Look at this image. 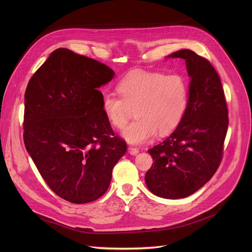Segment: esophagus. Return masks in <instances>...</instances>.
I'll return each mask as SVG.
<instances>
[{
	"instance_id": "esophagus-1",
	"label": "esophagus",
	"mask_w": 252,
	"mask_h": 252,
	"mask_svg": "<svg viewBox=\"0 0 252 252\" xmlns=\"http://www.w3.org/2000/svg\"><path fill=\"white\" fill-rule=\"evenodd\" d=\"M127 151H128V153L131 154V155H136V154L139 153V149H138V148L131 147V146H129V147L127 148Z\"/></svg>"
}]
</instances>
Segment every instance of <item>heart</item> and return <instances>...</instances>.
Returning <instances> with one entry per match:
<instances>
[{"label": "heart", "instance_id": "obj_1", "mask_svg": "<svg viewBox=\"0 0 252 252\" xmlns=\"http://www.w3.org/2000/svg\"><path fill=\"white\" fill-rule=\"evenodd\" d=\"M119 97L103 95L102 110L114 128H123L135 109L137 121L123 130L129 144H142L158 130L164 136L175 130L182 122L188 106V86L177 73L137 70L128 73L116 86Z\"/></svg>", "mask_w": 252, "mask_h": 252}]
</instances>
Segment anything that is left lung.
Returning a JSON list of instances; mask_svg holds the SVG:
<instances>
[{"mask_svg": "<svg viewBox=\"0 0 252 252\" xmlns=\"http://www.w3.org/2000/svg\"><path fill=\"white\" fill-rule=\"evenodd\" d=\"M168 57L186 61L191 77L188 106L174 133L148 150L154 163L145 182L154 195L180 199L199 190L216 174L229 117L220 78L206 58L191 50Z\"/></svg>", "mask_w": 252, "mask_h": 252, "instance_id": "left-lung-1", "label": "left lung"}]
</instances>
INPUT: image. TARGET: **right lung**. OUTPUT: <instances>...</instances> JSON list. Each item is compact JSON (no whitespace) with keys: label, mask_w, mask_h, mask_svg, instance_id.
Masks as SVG:
<instances>
[{"label":"right lung","mask_w":252,"mask_h":252,"mask_svg":"<svg viewBox=\"0 0 252 252\" xmlns=\"http://www.w3.org/2000/svg\"><path fill=\"white\" fill-rule=\"evenodd\" d=\"M114 71L59 48L30 79L24 94L25 148L51 190L71 203L97 200L126 152L102 107V85Z\"/></svg>","instance_id":"1"}]
</instances>
